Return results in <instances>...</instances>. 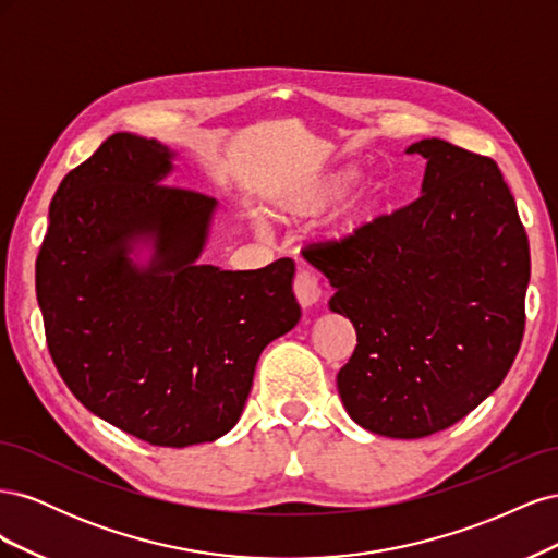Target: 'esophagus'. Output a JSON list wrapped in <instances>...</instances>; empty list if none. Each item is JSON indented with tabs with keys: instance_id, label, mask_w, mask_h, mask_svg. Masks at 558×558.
Here are the masks:
<instances>
[{
	"instance_id": "obj_1",
	"label": "esophagus",
	"mask_w": 558,
	"mask_h": 558,
	"mask_svg": "<svg viewBox=\"0 0 558 558\" xmlns=\"http://www.w3.org/2000/svg\"><path fill=\"white\" fill-rule=\"evenodd\" d=\"M293 291H295V298L302 307H312L318 302L320 298V283L318 279L310 272V269H298L295 275V281H293Z\"/></svg>"
}]
</instances>
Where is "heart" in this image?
I'll use <instances>...</instances> for the list:
<instances>
[{"instance_id": "1", "label": "heart", "mask_w": 558, "mask_h": 558, "mask_svg": "<svg viewBox=\"0 0 558 558\" xmlns=\"http://www.w3.org/2000/svg\"><path fill=\"white\" fill-rule=\"evenodd\" d=\"M353 177H356V172L347 170V167L318 174L307 183H302L295 193L286 197L283 211L291 216H305V214L324 209L328 202H332L337 195L344 193V189L351 183ZM375 205H377V185L373 181L359 185V189L349 193L347 199L332 214L330 226H328L332 238H347V234L356 232L363 223H367L369 218H373Z\"/></svg>"}]
</instances>
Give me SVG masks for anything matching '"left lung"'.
<instances>
[{"label": "left lung", "instance_id": "1", "mask_svg": "<svg viewBox=\"0 0 558 558\" xmlns=\"http://www.w3.org/2000/svg\"><path fill=\"white\" fill-rule=\"evenodd\" d=\"M421 195L302 256L330 279V310L356 328L337 373L349 416L416 440L492 396L517 359L531 279L529 238L498 165L421 140Z\"/></svg>", "mask_w": 558, "mask_h": 558}]
</instances>
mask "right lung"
<instances>
[{"instance_id":"right-lung-1","label":"right lung","mask_w":558,"mask_h":558,"mask_svg":"<svg viewBox=\"0 0 558 558\" xmlns=\"http://www.w3.org/2000/svg\"><path fill=\"white\" fill-rule=\"evenodd\" d=\"M174 154L116 132L66 174L37 256L46 342L76 400L156 447L238 424L263 349L300 320L295 263L197 265L216 199L162 183ZM148 243L151 258L129 253Z\"/></svg>"}]
</instances>
